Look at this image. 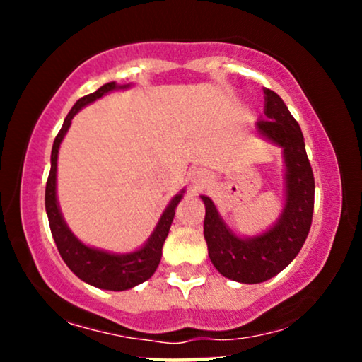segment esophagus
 Masks as SVG:
<instances>
[{"label":"esophagus","instance_id":"34e87169","mask_svg":"<svg viewBox=\"0 0 362 362\" xmlns=\"http://www.w3.org/2000/svg\"><path fill=\"white\" fill-rule=\"evenodd\" d=\"M190 182H192V187H195V189H202L209 182V173L202 168L195 170L192 175H190Z\"/></svg>","mask_w":362,"mask_h":362}]
</instances>
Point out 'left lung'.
Returning a JSON list of instances; mask_svg holds the SVG:
<instances>
[{
	"mask_svg": "<svg viewBox=\"0 0 362 362\" xmlns=\"http://www.w3.org/2000/svg\"><path fill=\"white\" fill-rule=\"evenodd\" d=\"M265 119L255 122L262 139L282 149L284 160V207L272 226L255 236L235 233L207 195L204 238L213 265L221 276L243 284H259L294 260L310 233L315 204V178L306 156L305 138L282 98L265 88Z\"/></svg>",
	"mask_w": 362,
	"mask_h": 362,
	"instance_id": "obj_1",
	"label": "left lung"
}]
</instances>
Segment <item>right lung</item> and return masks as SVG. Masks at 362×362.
Here are the masks:
<instances>
[{
    "mask_svg": "<svg viewBox=\"0 0 362 362\" xmlns=\"http://www.w3.org/2000/svg\"><path fill=\"white\" fill-rule=\"evenodd\" d=\"M129 86L131 85H117L115 81L105 83L97 91L86 95V97L80 98L74 103L73 109L66 115L59 134L54 139L51 172H49L47 185H45V213H47L52 238L56 242L62 260L71 269L74 276L80 277L83 282L107 291L131 289L141 284V282L148 281L155 274L158 264L161 260V248H163L170 226H172L173 216H175V207L185 192V189H182L177 195H173L172 201L168 202V206L161 213L149 238L141 245L138 250L129 253H114L85 245L74 236L68 224H66L64 218H62L59 202H57V155H59L61 143L69 126H71L73 117L83 107L98 100L103 95L110 93L114 90H126Z\"/></svg>",
    "mask_w": 362,
    "mask_h": 362,
    "instance_id": "obj_1",
    "label": "right lung"
}]
</instances>
